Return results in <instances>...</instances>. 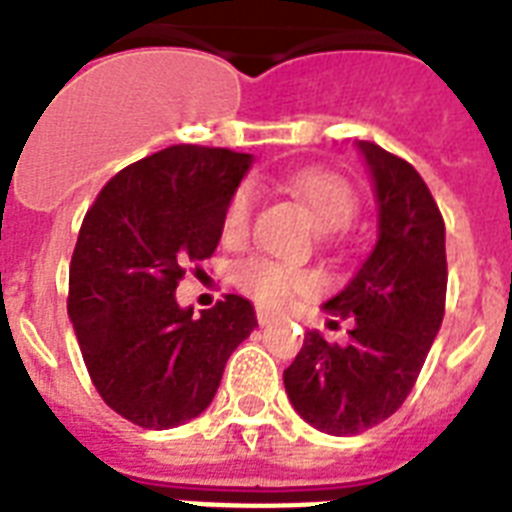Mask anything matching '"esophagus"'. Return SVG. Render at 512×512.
Masks as SVG:
<instances>
[{
	"label": "esophagus",
	"instance_id": "esophagus-1",
	"mask_svg": "<svg viewBox=\"0 0 512 512\" xmlns=\"http://www.w3.org/2000/svg\"><path fill=\"white\" fill-rule=\"evenodd\" d=\"M256 320H259V326H267V323H272V320H275V312H269V310H264V307H259V310H256Z\"/></svg>",
	"mask_w": 512,
	"mask_h": 512
}]
</instances>
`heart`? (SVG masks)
Wrapping results in <instances>:
<instances>
[{"label": "heart", "mask_w": 512, "mask_h": 512, "mask_svg": "<svg viewBox=\"0 0 512 512\" xmlns=\"http://www.w3.org/2000/svg\"><path fill=\"white\" fill-rule=\"evenodd\" d=\"M291 192L299 197L312 221L323 232L342 229L358 211V192L355 186L336 170L328 168H301L288 178ZM253 189L240 184L229 194L227 205L221 211V240L229 245L243 243L251 232L253 221ZM232 280L240 291L261 307H283L285 301L310 293L318 285V277L310 269L285 264V261L269 259V256H248L235 267Z\"/></svg>", "instance_id": "1"}]
</instances>
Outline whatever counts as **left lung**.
Masks as SVG:
<instances>
[{
	"label": "left lung",
	"mask_w": 512,
	"mask_h": 512,
	"mask_svg": "<svg viewBox=\"0 0 512 512\" xmlns=\"http://www.w3.org/2000/svg\"><path fill=\"white\" fill-rule=\"evenodd\" d=\"M358 146L376 184L379 240L350 285L323 304L352 320L350 344L307 331L283 371L293 408L328 435H358L403 406L446 310V227L438 202L411 162L371 141Z\"/></svg>",
	"instance_id": "1"
}]
</instances>
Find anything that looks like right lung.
Wrapping results in <instances>:
<instances>
[{
  "mask_svg": "<svg viewBox=\"0 0 512 512\" xmlns=\"http://www.w3.org/2000/svg\"><path fill=\"white\" fill-rule=\"evenodd\" d=\"M251 154L178 144L122 168L98 192L69 267V318L95 390L146 430L184 425L211 406L229 355L256 328L251 301L176 304L186 269L221 240V211Z\"/></svg>",
  "mask_w": 512,
  "mask_h": 512,
  "instance_id": "add662e5",
  "label": "right lung"
}]
</instances>
